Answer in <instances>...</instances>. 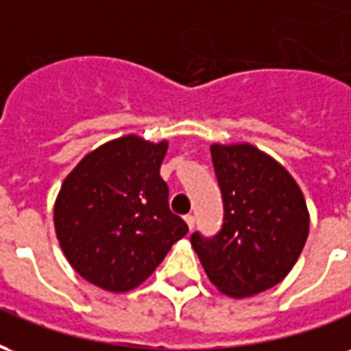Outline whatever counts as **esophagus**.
Here are the masks:
<instances>
[{"mask_svg":"<svg viewBox=\"0 0 351 351\" xmlns=\"http://www.w3.org/2000/svg\"><path fill=\"white\" fill-rule=\"evenodd\" d=\"M184 220H186V223H188V228H190V231L193 228H195V218H193L191 214H188V216H184Z\"/></svg>","mask_w":351,"mask_h":351,"instance_id":"34e87169","label":"esophagus"}]
</instances>
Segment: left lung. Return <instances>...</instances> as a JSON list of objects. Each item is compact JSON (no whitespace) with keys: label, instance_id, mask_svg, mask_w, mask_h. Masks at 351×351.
<instances>
[{"label":"left lung","instance_id":"obj_1","mask_svg":"<svg viewBox=\"0 0 351 351\" xmlns=\"http://www.w3.org/2000/svg\"><path fill=\"white\" fill-rule=\"evenodd\" d=\"M223 223L191 235L208 280L231 297H250L286 278L308 237L302 191L286 169L252 145H213Z\"/></svg>","mask_w":351,"mask_h":351}]
</instances>
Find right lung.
Masks as SVG:
<instances>
[{
    "label": "right lung",
    "mask_w": 351,
    "mask_h": 351,
    "mask_svg": "<svg viewBox=\"0 0 351 351\" xmlns=\"http://www.w3.org/2000/svg\"><path fill=\"white\" fill-rule=\"evenodd\" d=\"M167 143L125 135L84 156L62 184L54 226L82 278L122 293L143 284L188 233L160 176Z\"/></svg>",
    "instance_id": "1"
}]
</instances>
